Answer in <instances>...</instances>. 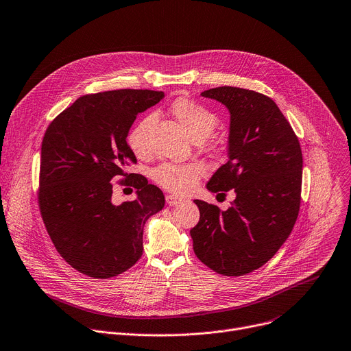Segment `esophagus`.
Instances as JSON below:
<instances>
[{
    "label": "esophagus",
    "mask_w": 351,
    "mask_h": 351,
    "mask_svg": "<svg viewBox=\"0 0 351 351\" xmlns=\"http://www.w3.org/2000/svg\"><path fill=\"white\" fill-rule=\"evenodd\" d=\"M166 202H167L169 206H176V205L181 204L182 199L178 198V197H174V195H167V197H166Z\"/></svg>",
    "instance_id": "esophagus-1"
}]
</instances>
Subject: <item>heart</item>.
<instances>
[{"mask_svg":"<svg viewBox=\"0 0 351 351\" xmlns=\"http://www.w3.org/2000/svg\"><path fill=\"white\" fill-rule=\"evenodd\" d=\"M170 112L193 141L208 138L219 124V117L210 108L188 97L176 99L170 104ZM153 121V114H146L128 132L127 143L138 158H143L149 152V132ZM204 173L205 167L199 163H165L153 170L152 177L173 193H186L195 188Z\"/></svg>","mask_w":351,"mask_h":351,"instance_id":"heart-1","label":"heart"}]
</instances>
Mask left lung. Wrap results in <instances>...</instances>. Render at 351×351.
Segmentation results:
<instances>
[{
  "instance_id": "8db88e82",
  "label": "left lung",
  "mask_w": 351,
  "mask_h": 351,
  "mask_svg": "<svg viewBox=\"0 0 351 351\" xmlns=\"http://www.w3.org/2000/svg\"><path fill=\"white\" fill-rule=\"evenodd\" d=\"M230 111L228 162L206 188L232 189L227 210L195 199L199 221L189 232L193 252L224 276H243L265 265L285 244L301 202L302 153L290 123L270 97L234 86L201 93Z\"/></svg>"
}]
</instances>
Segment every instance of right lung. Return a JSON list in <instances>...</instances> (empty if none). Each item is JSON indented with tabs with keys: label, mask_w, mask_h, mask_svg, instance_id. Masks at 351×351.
<instances>
[{
	"label": "right lung",
	"mask_w": 351,
	"mask_h": 351,
	"mask_svg": "<svg viewBox=\"0 0 351 351\" xmlns=\"http://www.w3.org/2000/svg\"><path fill=\"white\" fill-rule=\"evenodd\" d=\"M163 92L120 89L82 96L49 125L42 142L38 208L60 255L77 271L108 279L134 266L143 226L165 206L160 188L128 176L136 163L127 136L136 115ZM136 187L137 199L112 204L114 176Z\"/></svg>",
	"instance_id": "add662e5"
}]
</instances>
